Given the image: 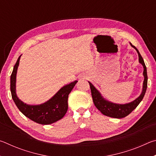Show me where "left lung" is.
<instances>
[{"instance_id": "8db88e82", "label": "left lung", "mask_w": 156, "mask_h": 156, "mask_svg": "<svg viewBox=\"0 0 156 156\" xmlns=\"http://www.w3.org/2000/svg\"><path fill=\"white\" fill-rule=\"evenodd\" d=\"M131 46L133 47L136 50L137 53L138 54L139 62L142 65L144 68L143 71V76H144V81L143 84H142V90L140 96L135 99L133 101L129 102L126 104H117L113 103L112 102H110L109 100L105 99L103 96H102L100 91L95 87L93 85V84L91 83L89 81V85H90L91 96L93 98L94 103L95 106L98 109L102 114L107 116H109L111 118H122L128 115L129 113L136 109L137 106L140 104V102L142 101L144 96V94L146 93V90L147 88V67L144 64V60L141 56L140 54L138 49H136V47L132 45V44L130 43Z\"/></svg>"}]
</instances>
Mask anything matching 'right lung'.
Instances as JSON below:
<instances>
[{
  "label": "right lung",
  "instance_id": "obj_1",
  "mask_svg": "<svg viewBox=\"0 0 156 156\" xmlns=\"http://www.w3.org/2000/svg\"><path fill=\"white\" fill-rule=\"evenodd\" d=\"M20 56L18 57L10 77V89L12 99L18 109L26 117L41 125H50L64 117L68 109V96L77 80L63 86L47 102L41 105H27L18 98L16 91V73Z\"/></svg>",
  "mask_w": 156,
  "mask_h": 156
}]
</instances>
